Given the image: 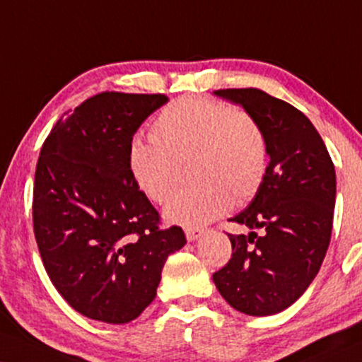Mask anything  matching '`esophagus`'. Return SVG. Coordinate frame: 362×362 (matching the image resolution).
Masks as SVG:
<instances>
[{"label": "esophagus", "mask_w": 362, "mask_h": 362, "mask_svg": "<svg viewBox=\"0 0 362 362\" xmlns=\"http://www.w3.org/2000/svg\"><path fill=\"white\" fill-rule=\"evenodd\" d=\"M204 229L200 228H185V236L189 241H195V239H199L200 236H202Z\"/></svg>", "instance_id": "obj_1"}]
</instances>
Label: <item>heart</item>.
Listing matches in <instances>:
<instances>
[{"instance_id": "b5f03b06", "label": "heart", "mask_w": 362, "mask_h": 362, "mask_svg": "<svg viewBox=\"0 0 362 362\" xmlns=\"http://www.w3.org/2000/svg\"><path fill=\"white\" fill-rule=\"evenodd\" d=\"M268 139L251 112L214 99L178 98L160 110L151 138L136 136L128 146V167L138 189L165 204L190 163L195 180L165 209L172 223L202 226L247 202L259 192L268 173Z\"/></svg>"}]
</instances>
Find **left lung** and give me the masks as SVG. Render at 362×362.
<instances>
[{
  "label": "left lung",
  "mask_w": 362,
  "mask_h": 362,
  "mask_svg": "<svg viewBox=\"0 0 362 362\" xmlns=\"http://www.w3.org/2000/svg\"><path fill=\"white\" fill-rule=\"evenodd\" d=\"M216 94L259 121L269 163L252 202L229 219L251 233H228L233 255L212 280L236 310L273 315L302 297L325 258L335 204L334 163L310 119L291 104L256 87Z\"/></svg>",
  "instance_id": "obj_1"
}]
</instances>
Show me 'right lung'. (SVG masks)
Segmentation results:
<instances>
[{
	"mask_svg": "<svg viewBox=\"0 0 362 362\" xmlns=\"http://www.w3.org/2000/svg\"><path fill=\"white\" fill-rule=\"evenodd\" d=\"M165 94L106 90L64 112L35 170L33 230L43 267L74 310L126 324L156 297L170 252L185 245L162 228L128 167L133 134Z\"/></svg>",
	"mask_w": 362,
	"mask_h": 362,
	"instance_id": "right-lung-1",
	"label": "right lung"
}]
</instances>
